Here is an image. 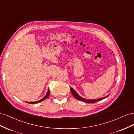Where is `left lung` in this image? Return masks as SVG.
Masks as SVG:
<instances>
[{"instance_id":"left-lung-1","label":"left lung","mask_w":134,"mask_h":134,"mask_svg":"<svg viewBox=\"0 0 134 134\" xmlns=\"http://www.w3.org/2000/svg\"><path fill=\"white\" fill-rule=\"evenodd\" d=\"M70 90H71V93H72V95H73V96L76 99H77V100L82 101V102H85V103H95V102H99V101H100L101 100H103V99H105L107 97H108L109 95H110V94H109L108 95H107L106 97H103V98H99V99H85V98H83L81 97H80V95L77 93V92H76V91L74 89H72L71 87H70Z\"/></svg>"}]
</instances>
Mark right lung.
<instances>
[{
  "mask_svg": "<svg viewBox=\"0 0 134 134\" xmlns=\"http://www.w3.org/2000/svg\"><path fill=\"white\" fill-rule=\"evenodd\" d=\"M49 94H50V90H49V89L48 88L47 93V94H46V95H45V97L44 98H42L41 99H40V100H38V101H36V102H26L28 103H30V104H37V103H40V102H41L42 101L44 100L45 99H47L49 97Z\"/></svg>",
  "mask_w": 134,
  "mask_h": 134,
  "instance_id": "obj_1",
  "label": "right lung"
}]
</instances>
